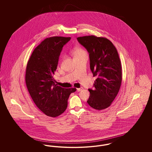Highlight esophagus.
Returning <instances> with one entry per match:
<instances>
[{"label":"esophagus","mask_w":152,"mask_h":152,"mask_svg":"<svg viewBox=\"0 0 152 152\" xmlns=\"http://www.w3.org/2000/svg\"><path fill=\"white\" fill-rule=\"evenodd\" d=\"M82 89H83V88L81 87V88H77V92H80V91H81Z\"/></svg>","instance_id":"1"}]
</instances>
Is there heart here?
Instances as JSON below:
<instances>
[{
	"mask_svg": "<svg viewBox=\"0 0 152 152\" xmlns=\"http://www.w3.org/2000/svg\"><path fill=\"white\" fill-rule=\"evenodd\" d=\"M83 52H84V51L80 47H75L73 51V53L74 56H77Z\"/></svg>",
	"mask_w": 152,
	"mask_h": 152,
	"instance_id": "heart-1",
	"label": "heart"
}]
</instances>
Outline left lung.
Listing matches in <instances>:
<instances>
[{
  "label": "left lung",
  "mask_w": 152,
  "mask_h": 152,
  "mask_svg": "<svg viewBox=\"0 0 152 152\" xmlns=\"http://www.w3.org/2000/svg\"><path fill=\"white\" fill-rule=\"evenodd\" d=\"M89 53L90 68L94 81V89H89L88 104L96 110L109 107L118 94L122 81L121 61L116 47L107 38L94 35L77 38Z\"/></svg>",
  "instance_id": "1"
}]
</instances>
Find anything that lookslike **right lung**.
<instances>
[{
	"label": "right lung",
	"instance_id": "right-lung-1",
	"mask_svg": "<svg viewBox=\"0 0 152 152\" xmlns=\"http://www.w3.org/2000/svg\"><path fill=\"white\" fill-rule=\"evenodd\" d=\"M71 37L53 36L44 39L34 50L28 61L26 83L37 107L47 116L56 117L68 105L69 95L76 88H63L53 77L63 46Z\"/></svg>",
	"mask_w": 152,
	"mask_h": 152
}]
</instances>
